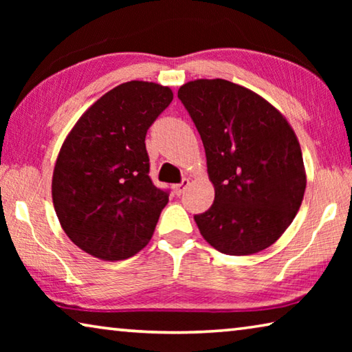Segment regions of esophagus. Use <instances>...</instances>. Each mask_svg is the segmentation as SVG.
Masks as SVG:
<instances>
[{
  "instance_id": "esophagus-1",
  "label": "esophagus",
  "mask_w": 352,
  "mask_h": 352,
  "mask_svg": "<svg viewBox=\"0 0 352 352\" xmlns=\"http://www.w3.org/2000/svg\"><path fill=\"white\" fill-rule=\"evenodd\" d=\"M188 186H189V180H188V178H183L182 183L174 184V192L177 195H182V194H184V190L188 189Z\"/></svg>"
}]
</instances>
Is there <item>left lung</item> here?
<instances>
[{
	"mask_svg": "<svg viewBox=\"0 0 352 352\" xmlns=\"http://www.w3.org/2000/svg\"><path fill=\"white\" fill-rule=\"evenodd\" d=\"M178 99L199 130L216 189L210 210L194 216L201 236L231 256L270 247L306 189L294 130L265 99L223 79L184 83Z\"/></svg>",
	"mask_w": 352,
	"mask_h": 352,
	"instance_id": "obj_1",
	"label": "left lung"
}]
</instances>
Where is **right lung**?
Instances as JSON below:
<instances>
[{
	"instance_id": "add662e5",
	"label": "right lung",
	"mask_w": 352,
	"mask_h": 352,
	"mask_svg": "<svg viewBox=\"0 0 352 352\" xmlns=\"http://www.w3.org/2000/svg\"><path fill=\"white\" fill-rule=\"evenodd\" d=\"M172 99L168 87L126 82L83 113L65 140L52 201L65 233L88 254L121 261L151 241L169 189L148 177L146 135Z\"/></svg>"
}]
</instances>
